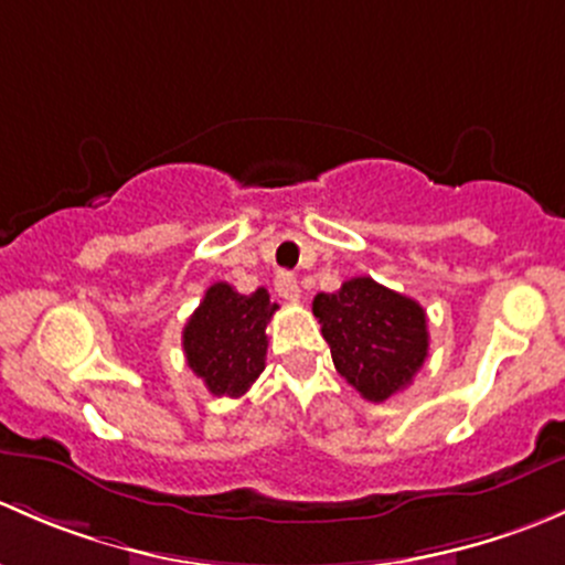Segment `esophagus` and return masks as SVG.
Instances as JSON below:
<instances>
[{"label":"esophagus","mask_w":565,"mask_h":565,"mask_svg":"<svg viewBox=\"0 0 565 565\" xmlns=\"http://www.w3.org/2000/svg\"><path fill=\"white\" fill-rule=\"evenodd\" d=\"M275 290H277V296H282L285 301H296L301 296L299 282H296V277L290 275V271H280V275H277Z\"/></svg>","instance_id":"34e87169"}]
</instances>
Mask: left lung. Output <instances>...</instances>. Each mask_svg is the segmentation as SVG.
<instances>
[{"label": "left lung", "mask_w": 565, "mask_h": 565, "mask_svg": "<svg viewBox=\"0 0 565 565\" xmlns=\"http://www.w3.org/2000/svg\"><path fill=\"white\" fill-rule=\"evenodd\" d=\"M312 312L337 372L370 403L403 392L427 359V312L372 277H353L334 294H318Z\"/></svg>", "instance_id": "8db88e82"}]
</instances>
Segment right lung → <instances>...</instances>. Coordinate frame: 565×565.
I'll list each match as a JSON object with an SVG mask.
<instances>
[{"label": "right lung", "mask_w": 565, "mask_h": 565, "mask_svg": "<svg viewBox=\"0 0 565 565\" xmlns=\"http://www.w3.org/2000/svg\"><path fill=\"white\" fill-rule=\"evenodd\" d=\"M277 312L269 290L244 296L214 282L182 331L188 367L217 397H242L266 367V323Z\"/></svg>", "instance_id": "obj_1"}]
</instances>
